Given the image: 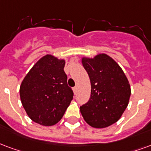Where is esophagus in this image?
<instances>
[{
  "mask_svg": "<svg viewBox=\"0 0 151 151\" xmlns=\"http://www.w3.org/2000/svg\"><path fill=\"white\" fill-rule=\"evenodd\" d=\"M77 89H78V88H77V86H74L73 88V93H76Z\"/></svg>",
  "mask_w": 151,
  "mask_h": 151,
  "instance_id": "esophagus-1",
  "label": "esophagus"
}]
</instances>
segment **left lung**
<instances>
[{
  "mask_svg": "<svg viewBox=\"0 0 151 151\" xmlns=\"http://www.w3.org/2000/svg\"><path fill=\"white\" fill-rule=\"evenodd\" d=\"M81 62L91 84L90 100L80 106L81 115L92 127H110L128 106L131 93L128 79L118 63L105 53L82 58Z\"/></svg>",
  "mask_w": 151,
  "mask_h": 151,
  "instance_id": "8db88e82",
  "label": "left lung"
}]
</instances>
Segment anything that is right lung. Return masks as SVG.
Returning a JSON list of instances; mask_svg holds the SVG:
<instances>
[{
	"mask_svg": "<svg viewBox=\"0 0 151 151\" xmlns=\"http://www.w3.org/2000/svg\"><path fill=\"white\" fill-rule=\"evenodd\" d=\"M65 61L47 54L24 77L20 87L22 106L31 120L49 127L58 123L72 101L73 93L67 84Z\"/></svg>",
	"mask_w": 151,
	"mask_h": 151,
	"instance_id": "1",
	"label": "right lung"
}]
</instances>
